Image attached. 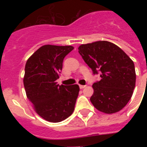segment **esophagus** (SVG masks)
<instances>
[{"mask_svg": "<svg viewBox=\"0 0 147 147\" xmlns=\"http://www.w3.org/2000/svg\"><path fill=\"white\" fill-rule=\"evenodd\" d=\"M86 87V85H79V88H80L81 89H83V88H85Z\"/></svg>", "mask_w": 147, "mask_h": 147, "instance_id": "obj_1", "label": "esophagus"}]
</instances>
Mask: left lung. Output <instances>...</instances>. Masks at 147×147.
I'll return each instance as SVG.
<instances>
[{
	"label": "left lung",
	"mask_w": 147,
	"mask_h": 147,
	"mask_svg": "<svg viewBox=\"0 0 147 147\" xmlns=\"http://www.w3.org/2000/svg\"><path fill=\"white\" fill-rule=\"evenodd\" d=\"M78 53L93 73L101 72L94 83L90 100L97 110L114 114L125 107L132 97L136 71L132 59L117 45L108 41L81 45Z\"/></svg>",
	"instance_id": "1"
}]
</instances>
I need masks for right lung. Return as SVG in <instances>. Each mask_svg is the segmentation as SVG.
I'll list each match as a JSON object with an SVG mask.
<instances>
[{
    "label": "right lung",
    "mask_w": 147,
    "mask_h": 147,
    "mask_svg": "<svg viewBox=\"0 0 147 147\" xmlns=\"http://www.w3.org/2000/svg\"><path fill=\"white\" fill-rule=\"evenodd\" d=\"M74 49L71 46L45 45L26 61L24 85L26 97L42 118L57 123L74 111L79 92L78 85H58L65 56Z\"/></svg>",
    "instance_id": "add662e5"
}]
</instances>
